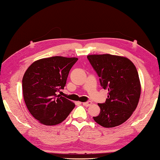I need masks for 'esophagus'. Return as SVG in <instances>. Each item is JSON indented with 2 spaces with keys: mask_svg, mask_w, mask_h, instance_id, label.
Instances as JSON below:
<instances>
[{
  "mask_svg": "<svg viewBox=\"0 0 160 160\" xmlns=\"http://www.w3.org/2000/svg\"><path fill=\"white\" fill-rule=\"evenodd\" d=\"M92 102H83V105L84 106H91V105H92Z\"/></svg>",
  "mask_w": 160,
  "mask_h": 160,
  "instance_id": "esophagus-1",
  "label": "esophagus"
}]
</instances>
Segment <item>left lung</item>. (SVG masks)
Masks as SVG:
<instances>
[{"instance_id": "1", "label": "left lung", "mask_w": 160, "mask_h": 160, "mask_svg": "<svg viewBox=\"0 0 160 160\" xmlns=\"http://www.w3.org/2000/svg\"><path fill=\"white\" fill-rule=\"evenodd\" d=\"M103 88L108 95L106 102L98 103L100 113L93 120L102 127L122 124L137 108L141 96V83L135 64L127 57L105 54L88 56Z\"/></svg>"}]
</instances>
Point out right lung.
I'll return each mask as SVG.
<instances>
[{
  "instance_id": "1",
  "label": "right lung",
  "mask_w": 160,
  "mask_h": 160,
  "mask_svg": "<svg viewBox=\"0 0 160 160\" xmlns=\"http://www.w3.org/2000/svg\"><path fill=\"white\" fill-rule=\"evenodd\" d=\"M78 58L52 57L33 62L22 80L24 101L29 112L46 126L61 123L75 105L58 94L64 89L68 73Z\"/></svg>"
}]
</instances>
